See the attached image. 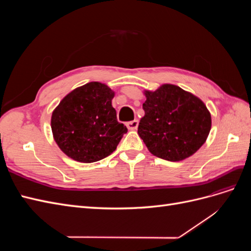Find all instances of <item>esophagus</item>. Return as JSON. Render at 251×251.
<instances>
[{"instance_id":"1","label":"esophagus","mask_w":251,"mask_h":251,"mask_svg":"<svg viewBox=\"0 0 251 251\" xmlns=\"http://www.w3.org/2000/svg\"><path fill=\"white\" fill-rule=\"evenodd\" d=\"M138 126V120L137 119H134L132 121H128V123H126V127L128 128V130H136Z\"/></svg>"}]
</instances>
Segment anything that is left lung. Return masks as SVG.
<instances>
[{"label":"left lung","instance_id":"1","mask_svg":"<svg viewBox=\"0 0 251 251\" xmlns=\"http://www.w3.org/2000/svg\"><path fill=\"white\" fill-rule=\"evenodd\" d=\"M138 134L148 150L168 161H181L195 154L206 141L211 116L204 102L178 86L164 83L144 91Z\"/></svg>","mask_w":251,"mask_h":251}]
</instances>
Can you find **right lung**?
<instances>
[{
	"label": "right lung",
	"instance_id": "obj_1",
	"mask_svg": "<svg viewBox=\"0 0 251 251\" xmlns=\"http://www.w3.org/2000/svg\"><path fill=\"white\" fill-rule=\"evenodd\" d=\"M114 95L104 83L91 81L67 94L53 111V138L68 157L92 163L116 150L127 128L117 121Z\"/></svg>",
	"mask_w": 251,
	"mask_h": 251
}]
</instances>
